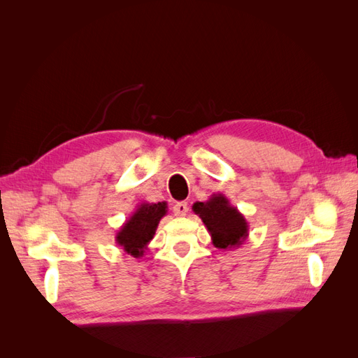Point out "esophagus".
<instances>
[{
	"instance_id": "1",
	"label": "esophagus",
	"mask_w": 358,
	"mask_h": 358,
	"mask_svg": "<svg viewBox=\"0 0 358 358\" xmlns=\"http://www.w3.org/2000/svg\"><path fill=\"white\" fill-rule=\"evenodd\" d=\"M173 212H175L176 216H185L188 212V204L185 201H179L173 206Z\"/></svg>"
}]
</instances>
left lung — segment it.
Instances as JSON below:
<instances>
[{
  "instance_id": "left-lung-1",
  "label": "left lung",
  "mask_w": 358,
  "mask_h": 358,
  "mask_svg": "<svg viewBox=\"0 0 358 358\" xmlns=\"http://www.w3.org/2000/svg\"><path fill=\"white\" fill-rule=\"evenodd\" d=\"M192 210L201 218L215 248L237 249L248 239V221L224 194H212L208 201H196Z\"/></svg>"
}]
</instances>
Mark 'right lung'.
Wrapping results in <instances>:
<instances>
[{
	"label": "right lung",
	"instance_id": "right-lung-1",
	"mask_svg": "<svg viewBox=\"0 0 358 358\" xmlns=\"http://www.w3.org/2000/svg\"><path fill=\"white\" fill-rule=\"evenodd\" d=\"M167 215V203H140L133 215L116 233L115 241L124 252L134 258L143 257L149 242L154 239L162 216Z\"/></svg>",
	"mask_w": 358,
	"mask_h": 358
}]
</instances>
